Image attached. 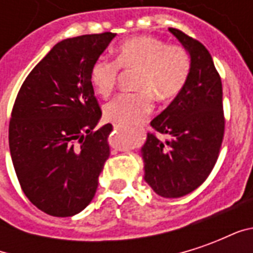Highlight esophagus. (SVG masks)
<instances>
[{"label":"esophagus","mask_w":253,"mask_h":253,"mask_svg":"<svg viewBox=\"0 0 253 253\" xmlns=\"http://www.w3.org/2000/svg\"><path fill=\"white\" fill-rule=\"evenodd\" d=\"M112 125H114V128H116V130H121V128H125V127H126L122 122H114Z\"/></svg>","instance_id":"1"}]
</instances>
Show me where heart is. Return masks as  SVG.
<instances>
[{
    "mask_svg": "<svg viewBox=\"0 0 253 253\" xmlns=\"http://www.w3.org/2000/svg\"><path fill=\"white\" fill-rule=\"evenodd\" d=\"M121 67L139 69V90L116 96L105 104L104 114L110 121L135 125L152 112L153 96L169 101L180 94L190 77L191 57L184 47L168 46L154 36L131 38L119 46L116 61L99 58L90 67V83L100 96L112 93Z\"/></svg>",
    "mask_w": 253,
    "mask_h": 253,
    "instance_id": "b5f03b06",
    "label": "heart"
}]
</instances>
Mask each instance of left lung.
<instances>
[{
	"instance_id": "left-lung-1",
	"label": "left lung",
	"mask_w": 253,
	"mask_h": 253,
	"mask_svg": "<svg viewBox=\"0 0 253 253\" xmlns=\"http://www.w3.org/2000/svg\"><path fill=\"white\" fill-rule=\"evenodd\" d=\"M191 57L186 86L150 122L160 139L149 132L141 148L143 179L163 198H180L203 181L217 163L225 119L222 84L210 52L201 42L169 28Z\"/></svg>"
}]
</instances>
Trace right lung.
Returning <instances> with one entry per match:
<instances>
[{
	"mask_svg": "<svg viewBox=\"0 0 253 253\" xmlns=\"http://www.w3.org/2000/svg\"><path fill=\"white\" fill-rule=\"evenodd\" d=\"M116 34L59 42L25 78L9 123V149L25 196L54 217H72L93 199L110 157L112 125L101 110L90 67Z\"/></svg>",
	"mask_w": 253,
	"mask_h": 253,
	"instance_id": "1",
	"label": "right lung"
}]
</instances>
